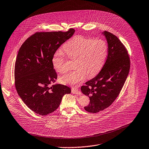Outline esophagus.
<instances>
[{
  "label": "esophagus",
  "mask_w": 149,
  "mask_h": 149,
  "mask_svg": "<svg viewBox=\"0 0 149 149\" xmlns=\"http://www.w3.org/2000/svg\"><path fill=\"white\" fill-rule=\"evenodd\" d=\"M72 93L74 94H76V95H81V92L80 91H79V90L76 88H72Z\"/></svg>",
  "instance_id": "34e87169"
}]
</instances>
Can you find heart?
<instances>
[{
  "mask_svg": "<svg viewBox=\"0 0 149 149\" xmlns=\"http://www.w3.org/2000/svg\"><path fill=\"white\" fill-rule=\"evenodd\" d=\"M68 56L74 59L75 69L62 76L59 81L63 84L74 86L84 80L86 74L88 77L97 74L104 65L108 54V47L102 40L77 36L63 45ZM66 56L63 52L58 50L52 58L55 70L63 73L66 72L65 66Z\"/></svg>",
  "mask_w": 149,
  "mask_h": 149,
  "instance_id": "1",
  "label": "heart"
}]
</instances>
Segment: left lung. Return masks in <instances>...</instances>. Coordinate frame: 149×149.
<instances>
[{
  "label": "left lung",
  "instance_id": "obj_1",
  "mask_svg": "<svg viewBox=\"0 0 149 149\" xmlns=\"http://www.w3.org/2000/svg\"><path fill=\"white\" fill-rule=\"evenodd\" d=\"M108 43V56L100 73L82 86V93L90 98L86 111L97 113L108 108L114 101L122 90L127 77L130 61L127 52L113 34L101 33Z\"/></svg>",
  "mask_w": 149,
  "mask_h": 149
}]
</instances>
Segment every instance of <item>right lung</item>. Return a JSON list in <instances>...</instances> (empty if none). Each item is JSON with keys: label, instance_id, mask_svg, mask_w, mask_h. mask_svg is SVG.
Returning <instances> with one entry per match:
<instances>
[{"label": "right lung", "instance_id": "obj_1", "mask_svg": "<svg viewBox=\"0 0 149 149\" xmlns=\"http://www.w3.org/2000/svg\"><path fill=\"white\" fill-rule=\"evenodd\" d=\"M75 30L67 32L37 33L20 47L15 63V86L19 95L33 111L47 115L59 106L62 97L70 88L55 84L57 74L52 58L57 49L71 38Z\"/></svg>", "mask_w": 149, "mask_h": 149}]
</instances>
